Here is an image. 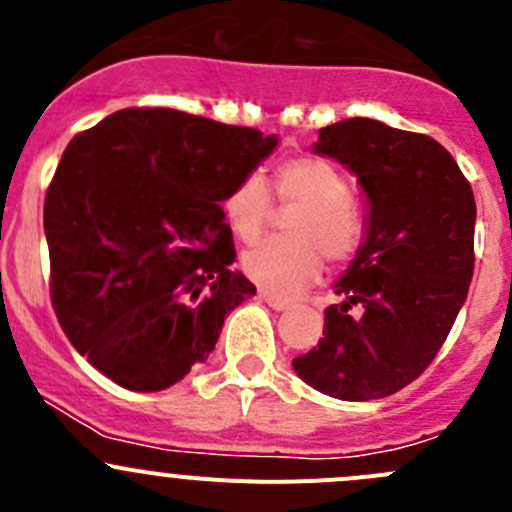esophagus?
<instances>
[{
  "label": "esophagus",
  "mask_w": 512,
  "mask_h": 512,
  "mask_svg": "<svg viewBox=\"0 0 512 512\" xmlns=\"http://www.w3.org/2000/svg\"><path fill=\"white\" fill-rule=\"evenodd\" d=\"M260 299L262 302H267L270 304L272 309H277V312H282V309H289V299H285V297H280V294H272V292H267V289H260Z\"/></svg>",
  "instance_id": "34e87169"
}]
</instances>
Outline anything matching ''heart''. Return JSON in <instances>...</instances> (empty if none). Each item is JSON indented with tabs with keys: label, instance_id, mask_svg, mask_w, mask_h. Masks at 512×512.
Returning a JSON list of instances; mask_svg holds the SVG:
<instances>
[{
	"label": "heart",
	"instance_id": "1",
	"mask_svg": "<svg viewBox=\"0 0 512 512\" xmlns=\"http://www.w3.org/2000/svg\"><path fill=\"white\" fill-rule=\"evenodd\" d=\"M272 188L282 208H292L285 223L289 240L262 242L242 255V270L270 292L289 294L312 285L322 260L344 265L361 242V218L352 205L349 178L327 158L299 156L280 163ZM230 230L242 242L260 240L272 215V198L257 175L237 180L223 198Z\"/></svg>",
	"mask_w": 512,
	"mask_h": 512
}]
</instances>
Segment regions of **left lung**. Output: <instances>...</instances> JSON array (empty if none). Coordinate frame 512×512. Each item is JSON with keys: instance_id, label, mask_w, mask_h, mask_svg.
<instances>
[{"instance_id": "obj_1", "label": "left lung", "mask_w": 512, "mask_h": 512, "mask_svg": "<svg viewBox=\"0 0 512 512\" xmlns=\"http://www.w3.org/2000/svg\"><path fill=\"white\" fill-rule=\"evenodd\" d=\"M314 153L349 168L369 203L366 235L324 309V337L292 361L342 401L396 394L446 342L473 277L476 200L451 153L371 118L319 131Z\"/></svg>"}]
</instances>
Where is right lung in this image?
<instances>
[{
    "instance_id": "1",
    "label": "right lung",
    "mask_w": 512,
    "mask_h": 512,
    "mask_svg": "<svg viewBox=\"0 0 512 512\" xmlns=\"http://www.w3.org/2000/svg\"><path fill=\"white\" fill-rule=\"evenodd\" d=\"M275 146L173 108H123L69 143L44 200L51 302L103 376L163 391L208 359L255 294L220 203Z\"/></svg>"
}]
</instances>
